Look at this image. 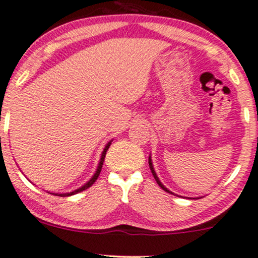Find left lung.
<instances>
[{"instance_id":"obj_1","label":"left lung","mask_w":258,"mask_h":258,"mask_svg":"<svg viewBox=\"0 0 258 258\" xmlns=\"http://www.w3.org/2000/svg\"><path fill=\"white\" fill-rule=\"evenodd\" d=\"M149 164H150V169H151V172H152V175H153V178H155V179H156V181H157V184H158V185H160V186L162 187V189H163V190H164V191H167V192L172 194V192H170V191H169V190H168V189H167V187H164V186H163V185H162V184H161V181H160V180H158L157 175H156L155 170H153V167H152V162H151V158H149Z\"/></svg>"}]
</instances>
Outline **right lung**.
<instances>
[{
  "label": "right lung",
  "instance_id": "1",
  "mask_svg": "<svg viewBox=\"0 0 258 258\" xmlns=\"http://www.w3.org/2000/svg\"><path fill=\"white\" fill-rule=\"evenodd\" d=\"M109 146H111V143H108V144L106 145L105 150H103V152H102V156H101V161H100V164H98V168H97L96 173H95V175L92 176V178L90 179V180H89L88 183H86L85 185H84V186L80 187V189L75 190V191H73V192H69V194H60V196H71V195H74V194H78V192L83 191V190H86V189H88V187H90L91 185L94 184L95 181L97 180L98 175H100V173H101V169H102V164H103V161H105V157H106V152H107V150H108V147H109Z\"/></svg>",
  "mask_w": 258,
  "mask_h": 258
}]
</instances>
